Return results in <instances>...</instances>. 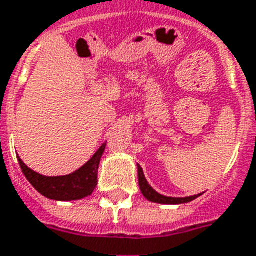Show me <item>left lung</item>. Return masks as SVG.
I'll return each instance as SVG.
<instances>
[{"label":"left lung","instance_id":"1","mask_svg":"<svg viewBox=\"0 0 256 256\" xmlns=\"http://www.w3.org/2000/svg\"><path fill=\"white\" fill-rule=\"evenodd\" d=\"M138 184H140V190L144 194V196L150 202H154V204H162V205H179V204H187V202H191L196 198L200 196H186V198H172V196H166L158 194L156 190H153L152 187L149 186V183L145 179V175H144V171L141 166H138Z\"/></svg>","mask_w":256,"mask_h":256}]
</instances>
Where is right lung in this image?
<instances>
[{"instance_id": "1", "label": "right lung", "mask_w": 256, "mask_h": 256, "mask_svg": "<svg viewBox=\"0 0 256 256\" xmlns=\"http://www.w3.org/2000/svg\"><path fill=\"white\" fill-rule=\"evenodd\" d=\"M104 149L106 144L99 148V150L94 153L86 164L73 174L65 176L40 175L28 168L20 157L17 158L24 176L42 196L54 200H82L94 192V187L98 184V170Z\"/></svg>"}]
</instances>
